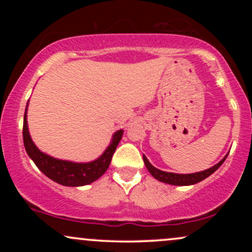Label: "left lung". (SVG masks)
<instances>
[{"label":"left lung","mask_w":252,"mask_h":252,"mask_svg":"<svg viewBox=\"0 0 252 252\" xmlns=\"http://www.w3.org/2000/svg\"><path fill=\"white\" fill-rule=\"evenodd\" d=\"M227 158V155L222 158L220 162L215 164V166L211 167V168H209V169L202 170V172L192 173V174H176V173L163 172V170L155 168V167L149 162L148 158H147L144 155H143V161H144V164H146L147 169L149 170L150 174L154 176L156 180L164 182V184L174 185V186H189V185L198 184V182L202 181L204 179L209 178L211 174H213V173H215L216 170L221 166L222 162H224L225 158Z\"/></svg>","instance_id":"8db88e82"}]
</instances>
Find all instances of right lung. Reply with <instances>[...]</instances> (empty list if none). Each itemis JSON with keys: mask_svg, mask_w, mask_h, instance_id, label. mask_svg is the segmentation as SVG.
Masks as SVG:
<instances>
[{"mask_svg": "<svg viewBox=\"0 0 252 252\" xmlns=\"http://www.w3.org/2000/svg\"><path fill=\"white\" fill-rule=\"evenodd\" d=\"M28 106V105H27ZM24 143L26 152L36 167L51 180L63 185V186L78 187L89 185L91 182L98 180L106 169L109 168L111 162L112 155L116 150L121 138H122L123 130H118L112 135V140L109 147L105 149L97 160L86 163L71 162V161L59 160L52 156L40 152L36 146L32 141L27 124V108H26L24 117Z\"/></svg>", "mask_w": 252, "mask_h": 252, "instance_id": "right-lung-1", "label": "right lung"}]
</instances>
